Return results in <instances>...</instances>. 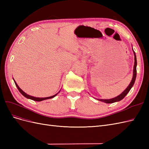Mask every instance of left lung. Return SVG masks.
Returning a JSON list of instances; mask_svg holds the SVG:
<instances>
[{
    "label": "left lung",
    "mask_w": 149,
    "mask_h": 149,
    "mask_svg": "<svg viewBox=\"0 0 149 149\" xmlns=\"http://www.w3.org/2000/svg\"><path fill=\"white\" fill-rule=\"evenodd\" d=\"M132 50L134 52V69H133V76L131 81H130V84H129V86H127V88H126L124 91L121 94H120L119 96H116L114 98L112 99H109V100H102V99H97L98 101H100L102 102H104L105 103H113V102H118L121 101L123 100V98H124V97L127 95V94L130 91V89H131L133 86V85L135 83V81H136V76H137V58H136V53L134 51V49L132 48Z\"/></svg>",
    "instance_id": "1"
}]
</instances>
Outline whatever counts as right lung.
Returning a JSON list of instances; mask_svg holds the SVG:
<instances>
[{
	"label": "right lung",
	"mask_w": 149,
	"mask_h": 149,
	"mask_svg": "<svg viewBox=\"0 0 149 149\" xmlns=\"http://www.w3.org/2000/svg\"><path fill=\"white\" fill-rule=\"evenodd\" d=\"M13 81H14V83H15V85H16V86L17 87V89H19V91H20V93L22 94V95H23L24 96H25V97H26L27 99H30V100H33V101H43V100H48V99H51V98H53V97H55L57 94L59 93L60 92V91L58 92V93H56V94H55V95H53V96H49V97H33V96H30V95H29V94H27L26 93H25L23 90H22L20 88V87L19 86H18V84H17V83L15 82V81L14 80V79L13 78Z\"/></svg>",
	"instance_id": "obj_1"
}]
</instances>
